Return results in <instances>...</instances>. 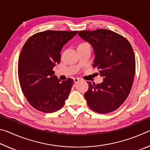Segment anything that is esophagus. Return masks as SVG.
Listing matches in <instances>:
<instances>
[{"instance_id":"esophagus-1","label":"esophagus","mask_w":150,"mask_h":150,"mask_svg":"<svg viewBox=\"0 0 150 150\" xmlns=\"http://www.w3.org/2000/svg\"><path fill=\"white\" fill-rule=\"evenodd\" d=\"M79 81H80V79L79 78H75L74 79V82H75V84H77L78 82H79Z\"/></svg>"}]
</instances>
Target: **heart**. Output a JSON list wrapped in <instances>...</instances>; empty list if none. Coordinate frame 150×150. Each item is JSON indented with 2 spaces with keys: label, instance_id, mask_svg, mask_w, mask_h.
<instances>
[{
  "label": "heart",
  "instance_id": "heart-1",
  "mask_svg": "<svg viewBox=\"0 0 150 150\" xmlns=\"http://www.w3.org/2000/svg\"><path fill=\"white\" fill-rule=\"evenodd\" d=\"M88 46H90L89 44H88L87 42H82L81 43V44L79 45L78 47H88Z\"/></svg>",
  "mask_w": 150,
  "mask_h": 150
}]
</instances>
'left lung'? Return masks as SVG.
<instances>
[{
	"mask_svg": "<svg viewBox=\"0 0 150 150\" xmlns=\"http://www.w3.org/2000/svg\"><path fill=\"white\" fill-rule=\"evenodd\" d=\"M78 35L93 48V66L103 77L101 83H88L84 96L93 110L106 114L115 110L128 97L135 75L136 61L132 45L112 31L98 29L80 31Z\"/></svg>",
	"mask_w": 150,
	"mask_h": 150,
	"instance_id": "8db88e82",
	"label": "left lung"
}]
</instances>
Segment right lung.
I'll return each mask as SVG.
<instances>
[{"label": "right lung", "mask_w": 150, "mask_h": 150, "mask_svg": "<svg viewBox=\"0 0 150 150\" xmlns=\"http://www.w3.org/2000/svg\"><path fill=\"white\" fill-rule=\"evenodd\" d=\"M78 31H47L33 35L25 43L18 60V78L22 92L36 110L51 113L62 108L74 81H60L53 69L59 64L63 45Z\"/></svg>", "instance_id": "obj_1"}]
</instances>
